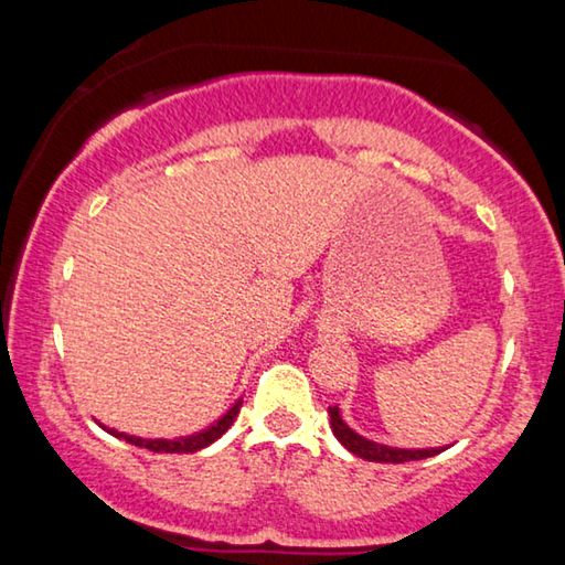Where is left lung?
Returning <instances> with one entry per match:
<instances>
[{"mask_svg": "<svg viewBox=\"0 0 565 565\" xmlns=\"http://www.w3.org/2000/svg\"><path fill=\"white\" fill-rule=\"evenodd\" d=\"M329 416H331L333 436L339 438L343 448H349L353 456L363 458V461L406 463V461H420V458H431L444 451V448H391L384 444L369 441V438L359 436L353 428L347 426V420H343L339 414V406H329Z\"/></svg>", "mask_w": 565, "mask_h": 565, "instance_id": "left-lung-1", "label": "left lung"}]
</instances>
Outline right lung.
<instances>
[{"instance_id":"add662e5","label":"right lung","mask_w":565,"mask_h":565,"mask_svg":"<svg viewBox=\"0 0 565 565\" xmlns=\"http://www.w3.org/2000/svg\"><path fill=\"white\" fill-rule=\"evenodd\" d=\"M238 408H242V398L236 401V404L226 411V414L216 420V424H212L209 428H204V431H199L194 436H184V438H177V441H167V438H139V436H127V434H119L114 431V428H107V431L111 436L121 438V441L127 444H134L139 448H149V451L154 454H194V451H202V448H206L209 444H214L216 438H222L228 426L234 424V418L238 416Z\"/></svg>"}]
</instances>
